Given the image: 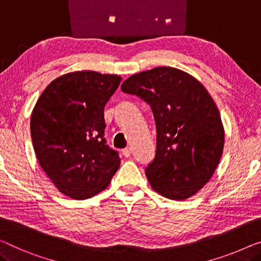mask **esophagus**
Wrapping results in <instances>:
<instances>
[{"mask_svg": "<svg viewBox=\"0 0 261 261\" xmlns=\"http://www.w3.org/2000/svg\"><path fill=\"white\" fill-rule=\"evenodd\" d=\"M123 154H124V157H130L131 155L130 147H125V149H123Z\"/></svg>", "mask_w": 261, "mask_h": 261, "instance_id": "1", "label": "esophagus"}]
</instances>
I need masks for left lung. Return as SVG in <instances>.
Wrapping results in <instances>:
<instances>
[{
  "instance_id": "1",
  "label": "left lung",
  "mask_w": 261,
  "mask_h": 261,
  "mask_svg": "<svg viewBox=\"0 0 261 261\" xmlns=\"http://www.w3.org/2000/svg\"><path fill=\"white\" fill-rule=\"evenodd\" d=\"M122 90L152 109L157 147L145 170L151 188L172 200L194 196L211 179L224 150L223 122L211 95L197 79L172 67L132 75Z\"/></svg>"
}]
</instances>
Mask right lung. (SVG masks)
<instances>
[{"instance_id": "1", "label": "right lung", "mask_w": 261, "mask_h": 261, "mask_svg": "<svg viewBox=\"0 0 261 261\" xmlns=\"http://www.w3.org/2000/svg\"><path fill=\"white\" fill-rule=\"evenodd\" d=\"M122 77L91 70L54 80L35 104L30 132L41 168L72 199L91 198L110 184L120 158L104 139V107Z\"/></svg>"}]
</instances>
